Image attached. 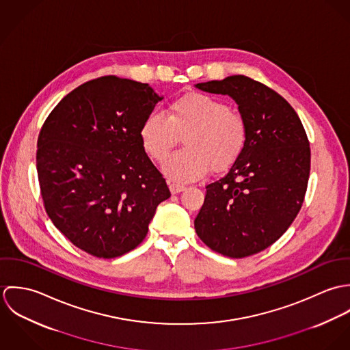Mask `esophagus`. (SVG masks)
I'll list each match as a JSON object with an SVG mask.
<instances>
[{
    "label": "esophagus",
    "instance_id": "1",
    "mask_svg": "<svg viewBox=\"0 0 350 350\" xmlns=\"http://www.w3.org/2000/svg\"><path fill=\"white\" fill-rule=\"evenodd\" d=\"M168 186H170V190H171L172 194H178V193H182V191L186 190V187L183 185H179V183H175V182H170Z\"/></svg>",
    "mask_w": 350,
    "mask_h": 350
}]
</instances>
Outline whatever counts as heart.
<instances>
[{
    "label": "heart",
    "instance_id": "b5f03b06",
    "mask_svg": "<svg viewBox=\"0 0 350 350\" xmlns=\"http://www.w3.org/2000/svg\"><path fill=\"white\" fill-rule=\"evenodd\" d=\"M140 142L150 159L163 163L185 136V150L175 153L164 172L178 182H193L213 172L229 170L248 144V122L221 98L187 93L167 107V118L150 113L139 129Z\"/></svg>",
    "mask_w": 350,
    "mask_h": 350
}]
</instances>
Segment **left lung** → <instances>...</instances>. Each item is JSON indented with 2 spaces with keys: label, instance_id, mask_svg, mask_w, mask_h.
<instances>
[{
  "label": "left lung",
  "instance_id": "1",
  "mask_svg": "<svg viewBox=\"0 0 350 350\" xmlns=\"http://www.w3.org/2000/svg\"><path fill=\"white\" fill-rule=\"evenodd\" d=\"M197 88L236 100L250 136L226 175L206 186L196 232L210 250L247 257L279 240L298 215L310 176V143L294 107L252 78L233 75Z\"/></svg>",
  "mask_w": 350,
  "mask_h": 350
}]
</instances>
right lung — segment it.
I'll return each instance as SVG.
<instances>
[{
	"mask_svg": "<svg viewBox=\"0 0 350 350\" xmlns=\"http://www.w3.org/2000/svg\"><path fill=\"white\" fill-rule=\"evenodd\" d=\"M161 98L148 83L106 75L68 93L42 126L36 165L46 211L92 256L135 250L157 204L171 197L139 136Z\"/></svg>",
	"mask_w": 350,
	"mask_h": 350,
	"instance_id": "right-lung-1",
	"label": "right lung"
}]
</instances>
